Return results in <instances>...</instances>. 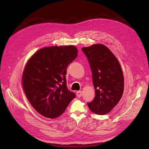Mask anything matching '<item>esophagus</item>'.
<instances>
[{
    "instance_id": "esophagus-1",
    "label": "esophagus",
    "mask_w": 149,
    "mask_h": 149,
    "mask_svg": "<svg viewBox=\"0 0 149 149\" xmlns=\"http://www.w3.org/2000/svg\"><path fill=\"white\" fill-rule=\"evenodd\" d=\"M76 95H77V96H78V97H81V96H82V92L81 91H77V92H76Z\"/></svg>"
}]
</instances>
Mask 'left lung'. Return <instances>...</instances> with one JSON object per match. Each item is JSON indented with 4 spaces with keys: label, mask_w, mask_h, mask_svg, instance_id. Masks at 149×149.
I'll return each instance as SVG.
<instances>
[{
    "label": "left lung",
    "mask_w": 149,
    "mask_h": 149,
    "mask_svg": "<svg viewBox=\"0 0 149 149\" xmlns=\"http://www.w3.org/2000/svg\"><path fill=\"white\" fill-rule=\"evenodd\" d=\"M92 71L95 94L88 106L93 112L106 114L118 104L124 92V76L118 60L102 44L82 48Z\"/></svg>",
    "instance_id": "1"
}]
</instances>
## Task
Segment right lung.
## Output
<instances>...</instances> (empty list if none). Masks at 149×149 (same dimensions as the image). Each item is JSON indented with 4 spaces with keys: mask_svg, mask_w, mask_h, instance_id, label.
I'll list each match as a JSON object with an SVG mask.
<instances>
[{
    "mask_svg": "<svg viewBox=\"0 0 149 149\" xmlns=\"http://www.w3.org/2000/svg\"><path fill=\"white\" fill-rule=\"evenodd\" d=\"M78 56L73 45L44 47L31 56L25 66L22 86L26 97L39 114L47 118L60 116L75 97L66 87L68 65Z\"/></svg>",
    "mask_w": 149,
    "mask_h": 149,
    "instance_id": "add662e5",
    "label": "right lung"
}]
</instances>
